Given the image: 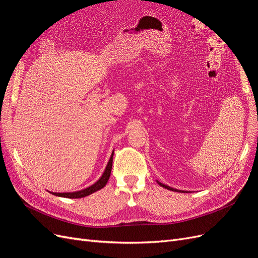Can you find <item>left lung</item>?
<instances>
[{
	"label": "left lung",
	"mask_w": 258,
	"mask_h": 258,
	"mask_svg": "<svg viewBox=\"0 0 258 258\" xmlns=\"http://www.w3.org/2000/svg\"><path fill=\"white\" fill-rule=\"evenodd\" d=\"M158 184H159L160 186H162L163 188H167V189H169V190H172V191H176V189H174V188H171L170 186H167V185H165V184H161V183H159V182H158ZM177 191H178V190H177Z\"/></svg>",
	"instance_id": "obj_1"
}]
</instances>
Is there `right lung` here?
<instances>
[{
	"label": "right lung",
	"mask_w": 258,
	"mask_h": 258,
	"mask_svg": "<svg viewBox=\"0 0 258 258\" xmlns=\"http://www.w3.org/2000/svg\"><path fill=\"white\" fill-rule=\"evenodd\" d=\"M112 165H113V154L111 156L110 161H108L107 166L105 168V171H104L103 175L101 176V178L99 179L97 183L91 185L90 187H88V188L80 190V191H75V192H51V194L56 195V196H59V197H66V198H71V199L83 198V197L88 196V195H91V194H93L95 191H97V190H99L101 188H103V187L106 185L108 178H110V175H111Z\"/></svg>",
	"instance_id": "obj_1"
}]
</instances>
